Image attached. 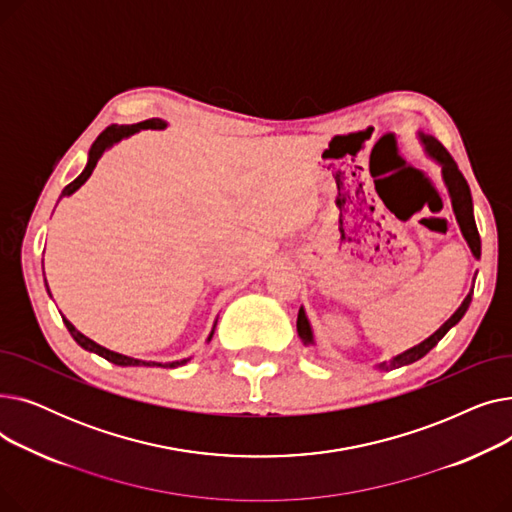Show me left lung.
Returning <instances> with one entry per match:
<instances>
[{
  "label": "left lung",
  "mask_w": 512,
  "mask_h": 512,
  "mask_svg": "<svg viewBox=\"0 0 512 512\" xmlns=\"http://www.w3.org/2000/svg\"><path fill=\"white\" fill-rule=\"evenodd\" d=\"M423 143H425V149L427 153L436 157L440 164H442V172H444V180L448 184V191H450V199H452V207H454V213H456V220H459L461 224V230H463V236L467 238L469 247L473 251V255L479 259L481 255V240H479V232H477V226H475V218H473V201H471V191H469V184L463 176V172L456 168V161L452 159V155L432 137H421ZM471 297H473V290L467 294V299L463 301V305L454 311V315L446 321V324L434 332L432 336H429L427 340H423L421 344L409 348V351H405L402 355L394 357L392 361H384L380 363L378 367L384 369V371H392V369H398L402 365H411L415 361H419L421 357H425L432 348L446 336V332L459 324V321L463 319V315L467 313L469 305H471ZM297 332L301 336V340L305 344H311L313 342V334H311V326L307 321V315L303 309H299V317H297Z\"/></svg>",
  "instance_id": "8db88e82"
}]
</instances>
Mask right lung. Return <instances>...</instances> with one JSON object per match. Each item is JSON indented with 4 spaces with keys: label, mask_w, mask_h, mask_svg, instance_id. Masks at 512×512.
I'll return each instance as SVG.
<instances>
[{
    "label": "right lung",
    "mask_w": 512,
    "mask_h": 512,
    "mask_svg": "<svg viewBox=\"0 0 512 512\" xmlns=\"http://www.w3.org/2000/svg\"><path fill=\"white\" fill-rule=\"evenodd\" d=\"M143 128H166V122L159 120V118H149V120L139 122V124H128V126H116V124H112V126H107V128L99 134L97 141L93 143V147H91V151H89V164H87V168L83 170V174H80L76 180H72V182L64 188L62 197L72 195L78 186H83V184L87 182V178L93 174L99 157L103 155V151H105L107 147H112V145L118 143L120 139L128 137V134L137 132V130H143ZM45 286H47V280H45ZM47 290H49V288H47ZM64 324H66L68 332L72 334V338H74L80 346H83L85 351L97 353L99 357H103V359H107V361H112L114 365H120V367H134V365H137V367H141V365H143V367H180V365L186 363V359H184V361H174V363H151V361H139V359L126 357V355H118V353H114V351H107V348L99 346L97 342H93V340L87 338L85 334H80L66 317H64ZM209 338H211V336H209Z\"/></svg>",
    "instance_id": "right-lung-1"
}]
</instances>
